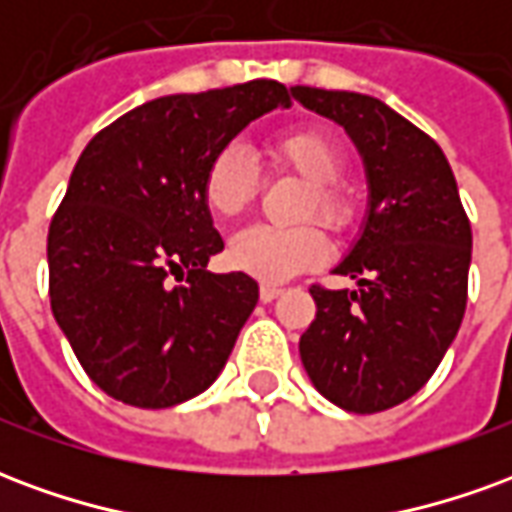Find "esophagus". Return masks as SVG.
I'll return each mask as SVG.
<instances>
[{"label":"esophagus","instance_id":"1","mask_svg":"<svg viewBox=\"0 0 512 512\" xmlns=\"http://www.w3.org/2000/svg\"><path fill=\"white\" fill-rule=\"evenodd\" d=\"M279 296H282V288H279V285H260V301L271 304V301H277Z\"/></svg>","mask_w":512,"mask_h":512}]
</instances>
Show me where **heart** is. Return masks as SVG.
Masks as SVG:
<instances>
[{
    "instance_id": "b5f03b06",
    "label": "heart",
    "mask_w": 512,
    "mask_h": 512,
    "mask_svg": "<svg viewBox=\"0 0 512 512\" xmlns=\"http://www.w3.org/2000/svg\"><path fill=\"white\" fill-rule=\"evenodd\" d=\"M268 158L279 167L293 169L310 186L299 202V219L315 216L323 227L345 233L354 222V200L340 186L345 175V153L332 136L321 128H296L274 136L266 145ZM260 189L255 164L241 147L227 145L216 150L205 164L200 194L205 208L216 219H233L246 211ZM329 255L326 235L315 224H249L230 238L227 260L230 266L263 282H282L321 266Z\"/></svg>"
}]
</instances>
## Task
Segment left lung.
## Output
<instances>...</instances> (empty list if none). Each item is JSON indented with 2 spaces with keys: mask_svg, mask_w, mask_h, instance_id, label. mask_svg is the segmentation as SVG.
<instances>
[{
  "mask_svg": "<svg viewBox=\"0 0 512 512\" xmlns=\"http://www.w3.org/2000/svg\"><path fill=\"white\" fill-rule=\"evenodd\" d=\"M290 93L351 134L370 180L362 238L334 268L359 288L312 285L301 362L334 406L376 414L417 395L461 329L472 224L441 147L384 101L318 87Z\"/></svg>",
  "mask_w": 512,
  "mask_h": 512,
  "instance_id": "obj_1",
  "label": "left lung"
}]
</instances>
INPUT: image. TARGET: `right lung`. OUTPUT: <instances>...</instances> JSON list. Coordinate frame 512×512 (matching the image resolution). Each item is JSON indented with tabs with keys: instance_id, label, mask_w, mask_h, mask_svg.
<instances>
[{
	"instance_id": "add662e5",
	"label": "right lung",
	"mask_w": 512,
	"mask_h": 512,
	"mask_svg": "<svg viewBox=\"0 0 512 512\" xmlns=\"http://www.w3.org/2000/svg\"><path fill=\"white\" fill-rule=\"evenodd\" d=\"M277 106L290 95L271 79L164 95L84 147L49 224V299L84 373L109 397L169 408L222 373L257 282L205 271L224 241L200 178L216 150Z\"/></svg>"
}]
</instances>
